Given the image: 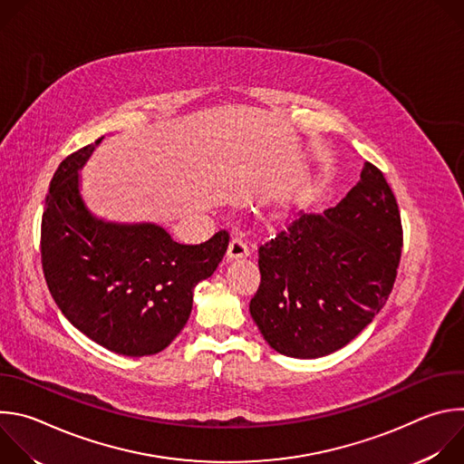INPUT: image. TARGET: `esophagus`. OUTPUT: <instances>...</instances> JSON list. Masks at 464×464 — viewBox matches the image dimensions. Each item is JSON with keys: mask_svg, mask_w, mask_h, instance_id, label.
I'll use <instances>...</instances> for the list:
<instances>
[{"mask_svg": "<svg viewBox=\"0 0 464 464\" xmlns=\"http://www.w3.org/2000/svg\"><path fill=\"white\" fill-rule=\"evenodd\" d=\"M249 255V244L244 233H235L229 247H227V260L231 258H240V256H247Z\"/></svg>", "mask_w": 464, "mask_h": 464, "instance_id": "34e87169", "label": "esophagus"}]
</instances>
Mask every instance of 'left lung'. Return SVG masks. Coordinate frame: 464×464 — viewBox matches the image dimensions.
Wrapping results in <instances>:
<instances>
[{
  "label": "left lung",
  "instance_id": "1",
  "mask_svg": "<svg viewBox=\"0 0 464 464\" xmlns=\"http://www.w3.org/2000/svg\"><path fill=\"white\" fill-rule=\"evenodd\" d=\"M402 222L383 172L323 213H303L258 246L249 312L279 354L319 358L353 342L385 304L402 255Z\"/></svg>",
  "mask_w": 464,
  "mask_h": 464
}]
</instances>
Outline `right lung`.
Instances as JSON below:
<instances>
[{
  "mask_svg": "<svg viewBox=\"0 0 464 464\" xmlns=\"http://www.w3.org/2000/svg\"><path fill=\"white\" fill-rule=\"evenodd\" d=\"M92 150L93 143L70 154L53 174L40 231L44 277L62 314L90 340L117 354L150 356L181 333L192 292L217 270L229 233L187 246L154 224L93 218L79 194V169Z\"/></svg>",
  "mask_w": 464,
  "mask_h": 464,
  "instance_id": "right-lung-1",
  "label": "right lung"
}]
</instances>
